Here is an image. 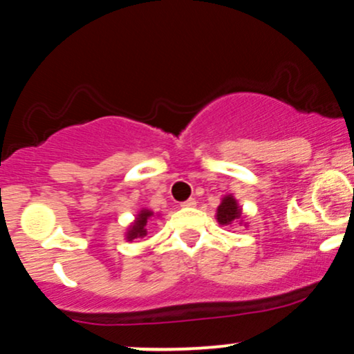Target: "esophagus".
Masks as SVG:
<instances>
[{
  "mask_svg": "<svg viewBox=\"0 0 354 354\" xmlns=\"http://www.w3.org/2000/svg\"><path fill=\"white\" fill-rule=\"evenodd\" d=\"M180 206L182 207H194V206H196V199H192V197H191V199L184 201V203H182Z\"/></svg>",
  "mask_w": 354,
  "mask_h": 354,
  "instance_id": "esophagus-1",
  "label": "esophagus"
}]
</instances>
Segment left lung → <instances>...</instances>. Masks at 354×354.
Instances as JSON below:
<instances>
[{
	"instance_id": "left-lung-1",
	"label": "left lung",
	"mask_w": 354,
	"mask_h": 354,
	"mask_svg": "<svg viewBox=\"0 0 354 354\" xmlns=\"http://www.w3.org/2000/svg\"><path fill=\"white\" fill-rule=\"evenodd\" d=\"M241 216L239 212V207L236 204V201L233 197H224L221 206L218 207V221L219 224H231L233 221H236Z\"/></svg>"
}]
</instances>
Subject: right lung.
I'll use <instances>...</instances> for the list:
<instances>
[{
  "mask_svg": "<svg viewBox=\"0 0 354 354\" xmlns=\"http://www.w3.org/2000/svg\"><path fill=\"white\" fill-rule=\"evenodd\" d=\"M151 212L150 211H142L138 214V219H136V223L133 224V227L130 230V233H128V239H133V238H143L147 234V219L150 218Z\"/></svg>",
  "mask_w": 354,
  "mask_h": 354,
  "instance_id": "right-lung-1",
  "label": "right lung"
}]
</instances>
